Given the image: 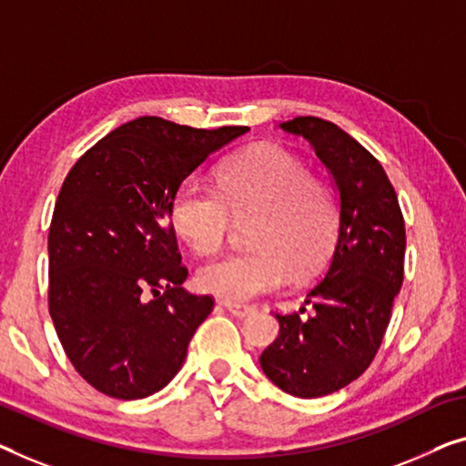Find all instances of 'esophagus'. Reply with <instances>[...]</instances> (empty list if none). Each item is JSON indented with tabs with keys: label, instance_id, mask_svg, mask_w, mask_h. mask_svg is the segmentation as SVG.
Here are the masks:
<instances>
[{
	"label": "esophagus",
	"instance_id": "esophagus-1",
	"mask_svg": "<svg viewBox=\"0 0 466 466\" xmlns=\"http://www.w3.org/2000/svg\"><path fill=\"white\" fill-rule=\"evenodd\" d=\"M221 305H224V308H226L228 311H230V314L238 316V318L253 316L255 311H257V308H253V305H240V303H230V301H224Z\"/></svg>",
	"mask_w": 466,
	"mask_h": 466
}]
</instances>
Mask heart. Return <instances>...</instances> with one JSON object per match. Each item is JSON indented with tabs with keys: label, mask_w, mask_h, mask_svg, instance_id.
<instances>
[{
	"label": "heart",
	"mask_w": 466,
	"mask_h": 466,
	"mask_svg": "<svg viewBox=\"0 0 466 466\" xmlns=\"http://www.w3.org/2000/svg\"><path fill=\"white\" fill-rule=\"evenodd\" d=\"M257 215L251 224L255 251L209 263L197 276L205 293L226 301H248L289 287L295 269H320L337 238V205L320 177L299 157L272 144L236 152L219 167L218 190L186 179L173 192L169 218L197 255H215L226 245L234 218Z\"/></svg>",
	"instance_id": "b5f03b06"
}]
</instances>
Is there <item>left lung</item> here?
<instances>
[{"instance_id":"obj_1","label":"left lung","mask_w":466,"mask_h":466,"mask_svg":"<svg viewBox=\"0 0 466 466\" xmlns=\"http://www.w3.org/2000/svg\"><path fill=\"white\" fill-rule=\"evenodd\" d=\"M316 150L339 192V234L324 278L308 293L309 318L276 314L280 332L259 364L295 398H322L356 380L377 356L404 280L406 228L377 158L335 123H280Z\"/></svg>"}]
</instances>
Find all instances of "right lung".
<instances>
[{
  "mask_svg": "<svg viewBox=\"0 0 466 466\" xmlns=\"http://www.w3.org/2000/svg\"><path fill=\"white\" fill-rule=\"evenodd\" d=\"M247 131L140 116L68 171L47 236V303L75 370L104 395L142 400L161 391L211 314L213 297L182 287L188 269L169 205L207 157Z\"/></svg>",
  "mask_w": 466,
  "mask_h": 466,
  "instance_id": "right-lung-1",
  "label": "right lung"
}]
</instances>
